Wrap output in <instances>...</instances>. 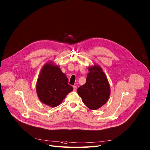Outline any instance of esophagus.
I'll list each match as a JSON object with an SVG mask.
<instances>
[{
	"mask_svg": "<svg viewBox=\"0 0 150 150\" xmlns=\"http://www.w3.org/2000/svg\"><path fill=\"white\" fill-rule=\"evenodd\" d=\"M73 88H74V91H76V89H77V87H76V86H73Z\"/></svg>",
	"mask_w": 150,
	"mask_h": 150,
	"instance_id": "1",
	"label": "esophagus"
}]
</instances>
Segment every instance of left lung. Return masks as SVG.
<instances>
[{
  "instance_id": "left-lung-1",
  "label": "left lung",
  "mask_w": 150,
  "mask_h": 150,
  "mask_svg": "<svg viewBox=\"0 0 150 150\" xmlns=\"http://www.w3.org/2000/svg\"><path fill=\"white\" fill-rule=\"evenodd\" d=\"M86 83L79 87L77 92L84 105L96 110L106 103L110 96V86L101 67L94 64L88 67Z\"/></svg>"
}]
</instances>
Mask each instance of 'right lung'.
<instances>
[{"label":"right lung","mask_w":150,"mask_h":150,"mask_svg":"<svg viewBox=\"0 0 150 150\" xmlns=\"http://www.w3.org/2000/svg\"><path fill=\"white\" fill-rule=\"evenodd\" d=\"M72 90L73 87L68 84L67 78L58 65L53 62L44 64L36 83V93L40 101L54 108Z\"/></svg>","instance_id":"1"}]
</instances>
